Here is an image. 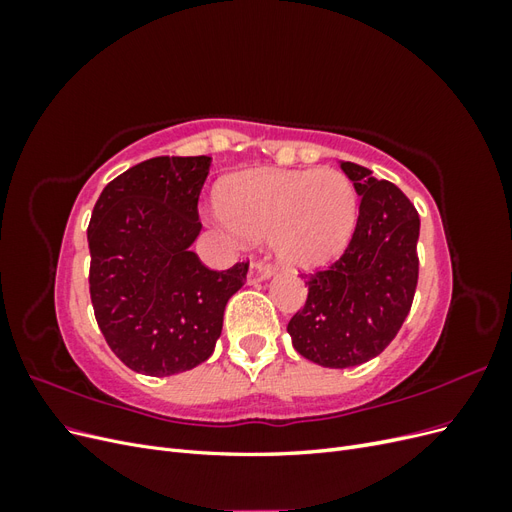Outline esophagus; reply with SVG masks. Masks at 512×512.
Segmentation results:
<instances>
[{"mask_svg": "<svg viewBox=\"0 0 512 512\" xmlns=\"http://www.w3.org/2000/svg\"><path fill=\"white\" fill-rule=\"evenodd\" d=\"M271 275H273L271 265H267V262H262V260H254L250 265V271H247V282L256 284V282H262V280H269Z\"/></svg>", "mask_w": 512, "mask_h": 512, "instance_id": "1", "label": "esophagus"}]
</instances>
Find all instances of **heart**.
<instances>
[{"mask_svg":"<svg viewBox=\"0 0 512 512\" xmlns=\"http://www.w3.org/2000/svg\"><path fill=\"white\" fill-rule=\"evenodd\" d=\"M222 224L241 239L271 235L284 265L316 269L342 254L359 220V198L335 168L250 170L226 183Z\"/></svg>","mask_w":512,"mask_h":512,"instance_id":"1","label":"heart"}]
</instances>
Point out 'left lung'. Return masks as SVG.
<instances>
[{"mask_svg": "<svg viewBox=\"0 0 512 512\" xmlns=\"http://www.w3.org/2000/svg\"><path fill=\"white\" fill-rule=\"evenodd\" d=\"M342 170L361 196L354 235L329 269L303 275L307 301L288 322L294 350L333 369L367 363L395 339L414 299L421 232L395 183L352 162Z\"/></svg>", "mask_w": 512, "mask_h": 512, "instance_id": "8db88e82", "label": "left lung"}]
</instances>
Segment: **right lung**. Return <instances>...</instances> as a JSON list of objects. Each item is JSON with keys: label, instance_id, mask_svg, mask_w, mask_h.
<instances>
[{"label": "right lung", "instance_id": "add662e5", "mask_svg": "<svg viewBox=\"0 0 512 512\" xmlns=\"http://www.w3.org/2000/svg\"><path fill=\"white\" fill-rule=\"evenodd\" d=\"M211 158H151L102 190L87 228L89 294L117 359L145 376H175L213 354L228 299L250 262L207 269L198 196Z\"/></svg>", "mask_w": 512, "mask_h": 512}]
</instances>
